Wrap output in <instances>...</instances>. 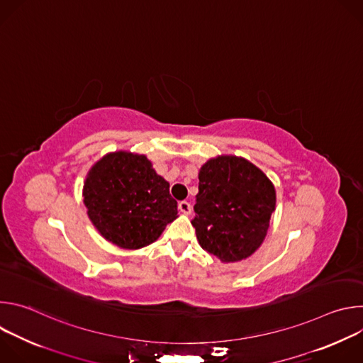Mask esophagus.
I'll return each instance as SVG.
<instances>
[{
  "instance_id": "obj_1",
  "label": "esophagus",
  "mask_w": 363,
  "mask_h": 363,
  "mask_svg": "<svg viewBox=\"0 0 363 363\" xmlns=\"http://www.w3.org/2000/svg\"><path fill=\"white\" fill-rule=\"evenodd\" d=\"M178 210L184 214H191L192 213V205L188 202V201H179L178 202Z\"/></svg>"
}]
</instances>
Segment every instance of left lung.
Returning <instances> with one entry per match:
<instances>
[{
  "instance_id": "1",
  "label": "left lung",
  "mask_w": 363,
  "mask_h": 363,
  "mask_svg": "<svg viewBox=\"0 0 363 363\" xmlns=\"http://www.w3.org/2000/svg\"><path fill=\"white\" fill-rule=\"evenodd\" d=\"M274 206L273 184L251 162L210 160L199 171L194 205L199 245L225 263L250 257L267 234Z\"/></svg>"
}]
</instances>
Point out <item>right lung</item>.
<instances>
[{"mask_svg":"<svg viewBox=\"0 0 363 363\" xmlns=\"http://www.w3.org/2000/svg\"><path fill=\"white\" fill-rule=\"evenodd\" d=\"M83 195L89 218L99 233L128 250L153 242L178 217L169 184L143 155H106L90 169Z\"/></svg>","mask_w":363,"mask_h":363,"instance_id":"obj_1","label":"right lung"}]
</instances>
